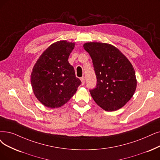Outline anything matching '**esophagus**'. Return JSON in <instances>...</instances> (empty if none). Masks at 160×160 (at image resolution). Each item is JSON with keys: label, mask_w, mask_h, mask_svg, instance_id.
<instances>
[{"label": "esophagus", "mask_w": 160, "mask_h": 160, "mask_svg": "<svg viewBox=\"0 0 160 160\" xmlns=\"http://www.w3.org/2000/svg\"><path fill=\"white\" fill-rule=\"evenodd\" d=\"M81 82H82V85H83L85 84V77H82V78H81Z\"/></svg>", "instance_id": "34e87169"}]
</instances>
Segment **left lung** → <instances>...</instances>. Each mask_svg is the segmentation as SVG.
<instances>
[{
    "instance_id": "8db88e82",
    "label": "left lung",
    "mask_w": 160,
    "mask_h": 160,
    "mask_svg": "<svg viewBox=\"0 0 160 160\" xmlns=\"http://www.w3.org/2000/svg\"><path fill=\"white\" fill-rule=\"evenodd\" d=\"M84 48L91 56L97 85L91 89L93 100L106 111L119 110L133 96L137 87L134 68L115 47L102 42H87Z\"/></svg>"
}]
</instances>
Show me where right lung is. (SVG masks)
<instances>
[{"label": "right lung", "mask_w": 160, "mask_h": 160, "mask_svg": "<svg viewBox=\"0 0 160 160\" xmlns=\"http://www.w3.org/2000/svg\"><path fill=\"white\" fill-rule=\"evenodd\" d=\"M75 44L56 42L42 54L33 68L31 85L37 98L47 107L59 108L70 100L81 81L68 58Z\"/></svg>", "instance_id": "add662e5"}]
</instances>
